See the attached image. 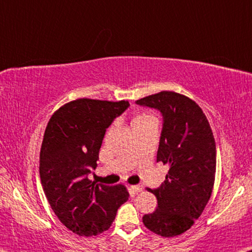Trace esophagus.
Wrapping results in <instances>:
<instances>
[{
  "instance_id": "obj_1",
  "label": "esophagus",
  "mask_w": 252,
  "mask_h": 252,
  "mask_svg": "<svg viewBox=\"0 0 252 252\" xmlns=\"http://www.w3.org/2000/svg\"><path fill=\"white\" fill-rule=\"evenodd\" d=\"M130 189L133 193H138V192H141V191H142V187L141 186H130Z\"/></svg>"
}]
</instances>
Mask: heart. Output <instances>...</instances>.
<instances>
[{
    "label": "heart",
    "instance_id": "1",
    "mask_svg": "<svg viewBox=\"0 0 252 252\" xmlns=\"http://www.w3.org/2000/svg\"><path fill=\"white\" fill-rule=\"evenodd\" d=\"M153 122H156L154 116L148 115V114H139L137 116H134L131 125H132V127H136L138 126L147 125V123H153Z\"/></svg>",
    "mask_w": 252,
    "mask_h": 252
}]
</instances>
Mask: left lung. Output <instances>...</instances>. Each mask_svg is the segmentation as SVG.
<instances>
[{
	"label": "left lung",
	"mask_w": 252,
	"mask_h": 252,
	"mask_svg": "<svg viewBox=\"0 0 252 252\" xmlns=\"http://www.w3.org/2000/svg\"><path fill=\"white\" fill-rule=\"evenodd\" d=\"M163 115L157 162L170 165L164 183L148 189L157 198V209L142 222L165 238L180 235L192 226L213 192L216 145L212 127L194 100L174 92H160L136 102Z\"/></svg>",
	"instance_id": "1"
}]
</instances>
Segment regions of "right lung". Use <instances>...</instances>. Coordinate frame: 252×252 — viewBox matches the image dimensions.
Wrapping results in <instances>:
<instances>
[{
	"mask_svg": "<svg viewBox=\"0 0 252 252\" xmlns=\"http://www.w3.org/2000/svg\"><path fill=\"white\" fill-rule=\"evenodd\" d=\"M127 100L80 98L52 115L44 133L39 175L52 209L65 227L80 236L106 231L129 192L90 181L106 129L127 107Z\"/></svg>",
	"mask_w": 252,
	"mask_h": 252,
	"instance_id": "right-lung-1",
	"label": "right lung"
}]
</instances>
